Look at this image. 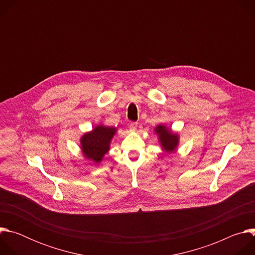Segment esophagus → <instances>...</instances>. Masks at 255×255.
Instances as JSON below:
<instances>
[{"label": "esophagus", "mask_w": 255, "mask_h": 255, "mask_svg": "<svg viewBox=\"0 0 255 255\" xmlns=\"http://www.w3.org/2000/svg\"><path fill=\"white\" fill-rule=\"evenodd\" d=\"M129 128L131 129V130H136L137 129V123L136 122H131L130 123V125H129Z\"/></svg>", "instance_id": "obj_1"}]
</instances>
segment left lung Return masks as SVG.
I'll list each match as a JSON object with an SVG mask.
<instances>
[{"label": "left lung", "mask_w": 255, "mask_h": 255, "mask_svg": "<svg viewBox=\"0 0 255 255\" xmlns=\"http://www.w3.org/2000/svg\"><path fill=\"white\" fill-rule=\"evenodd\" d=\"M156 132L157 134H159V139L161 142V145L163 146V148L166 151H172L175 149L176 145H177V135L171 134L170 131L165 128L164 126H157L156 127Z\"/></svg>", "instance_id": "obj_1"}]
</instances>
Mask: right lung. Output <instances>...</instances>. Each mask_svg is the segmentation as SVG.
<instances>
[{
	"label": "right lung",
	"instance_id": "right-lung-1",
	"mask_svg": "<svg viewBox=\"0 0 255 255\" xmlns=\"http://www.w3.org/2000/svg\"><path fill=\"white\" fill-rule=\"evenodd\" d=\"M115 132L116 129L113 127L100 125L92 132L85 134L81 140L85 156L96 162H100L109 150V144Z\"/></svg>",
	"mask_w": 255,
	"mask_h": 255
}]
</instances>
